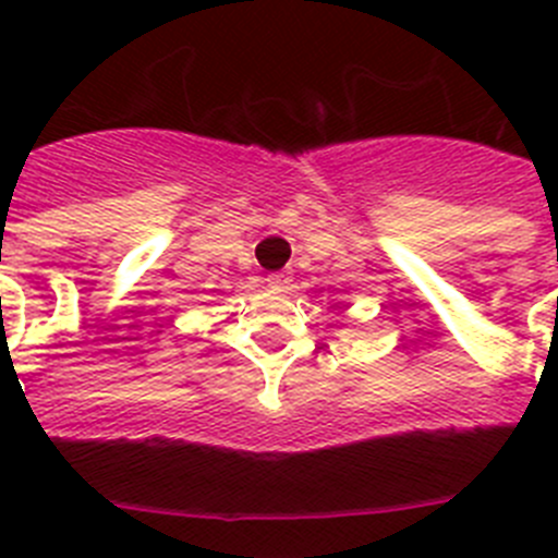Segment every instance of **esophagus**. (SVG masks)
Segmentation results:
<instances>
[{
	"label": "esophagus",
	"mask_w": 558,
	"mask_h": 558,
	"mask_svg": "<svg viewBox=\"0 0 558 558\" xmlns=\"http://www.w3.org/2000/svg\"><path fill=\"white\" fill-rule=\"evenodd\" d=\"M288 282H290L288 270H276V274H268V284H270V288L282 290V288H288Z\"/></svg>",
	"instance_id": "1"
}]
</instances>
